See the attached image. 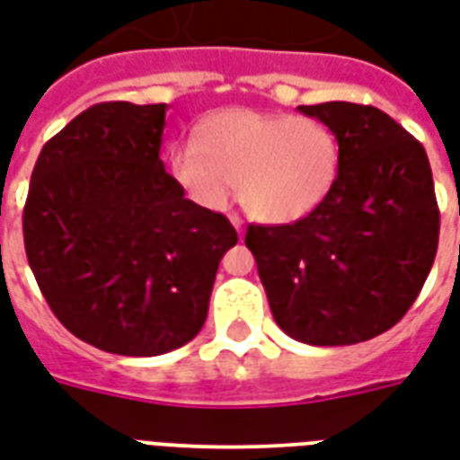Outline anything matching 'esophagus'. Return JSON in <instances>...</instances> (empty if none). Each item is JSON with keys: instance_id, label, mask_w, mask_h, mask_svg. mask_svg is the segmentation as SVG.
<instances>
[{"instance_id": "1", "label": "esophagus", "mask_w": 460, "mask_h": 460, "mask_svg": "<svg viewBox=\"0 0 460 460\" xmlns=\"http://www.w3.org/2000/svg\"><path fill=\"white\" fill-rule=\"evenodd\" d=\"M231 224H234V229L239 231V236H243V221H241L239 217H236V214L231 217Z\"/></svg>"}]
</instances>
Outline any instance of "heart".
<instances>
[{"mask_svg": "<svg viewBox=\"0 0 460 460\" xmlns=\"http://www.w3.org/2000/svg\"><path fill=\"white\" fill-rule=\"evenodd\" d=\"M338 135L318 118L229 108L207 115L194 145L172 152L180 190L209 211H221L236 187L251 217L293 224L323 207L340 174Z\"/></svg>", "mask_w": 460, "mask_h": 460, "instance_id": "heart-1", "label": "heart"}]
</instances>
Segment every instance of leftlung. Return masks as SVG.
Returning a JSON list of instances; mask_svg holds the SVG:
<instances>
[{
    "instance_id": "left-lung-1",
    "label": "left lung",
    "mask_w": 460,
    "mask_h": 460,
    "mask_svg": "<svg viewBox=\"0 0 460 460\" xmlns=\"http://www.w3.org/2000/svg\"><path fill=\"white\" fill-rule=\"evenodd\" d=\"M298 111L338 135L335 190L296 224H251L246 246L286 335L355 345L404 318L434 266V177L421 142L379 108L330 101Z\"/></svg>"
}]
</instances>
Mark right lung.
Instances as JSON below:
<instances>
[{
  "instance_id": "obj_1",
  "label": "right lung",
  "mask_w": 460,
  "mask_h": 460,
  "mask_svg": "<svg viewBox=\"0 0 460 460\" xmlns=\"http://www.w3.org/2000/svg\"><path fill=\"white\" fill-rule=\"evenodd\" d=\"M164 113L118 101L75 115L44 145L26 197V259L49 308L113 355L197 338L221 256L239 241L164 170Z\"/></svg>"
}]
</instances>
